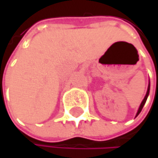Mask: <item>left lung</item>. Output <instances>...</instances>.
Returning <instances> with one entry per match:
<instances>
[{
  "label": "left lung",
  "mask_w": 158,
  "mask_h": 158,
  "mask_svg": "<svg viewBox=\"0 0 158 158\" xmlns=\"http://www.w3.org/2000/svg\"><path fill=\"white\" fill-rule=\"evenodd\" d=\"M149 92H150V84H149V86H148V90H147L146 96H145L144 99L142 100V102H141L140 106H139V109H138V111H137V113H136V116H135V117H137L138 114H139V113L141 112V110H142V108H143V106H144V104H145V102H146V100H147V98H148V96H149Z\"/></svg>",
  "instance_id": "left-lung-1"
}]
</instances>
